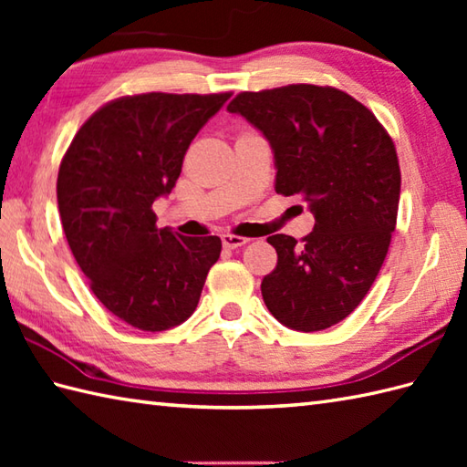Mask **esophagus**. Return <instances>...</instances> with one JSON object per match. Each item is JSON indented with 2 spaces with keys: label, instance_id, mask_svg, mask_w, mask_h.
<instances>
[{
  "label": "esophagus",
  "instance_id": "34e87169",
  "mask_svg": "<svg viewBox=\"0 0 467 467\" xmlns=\"http://www.w3.org/2000/svg\"><path fill=\"white\" fill-rule=\"evenodd\" d=\"M221 239L226 249H239V246L249 243V239H244V236H236V234H223Z\"/></svg>",
  "mask_w": 467,
  "mask_h": 467
}]
</instances>
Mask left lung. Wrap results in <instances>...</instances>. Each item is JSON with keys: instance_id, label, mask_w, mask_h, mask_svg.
Returning <instances> with one entry per match:
<instances>
[{"instance_id": "8db88e82", "label": "left lung", "mask_w": 467, "mask_h": 467, "mask_svg": "<svg viewBox=\"0 0 467 467\" xmlns=\"http://www.w3.org/2000/svg\"><path fill=\"white\" fill-rule=\"evenodd\" d=\"M269 140L275 191L303 194L313 233L273 234L279 261L261 283L266 309L295 331H323L371 289L395 231L401 172L371 110L337 88L291 84L241 92L226 108Z\"/></svg>"}]
</instances>
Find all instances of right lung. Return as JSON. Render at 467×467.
<instances>
[{
  "mask_svg": "<svg viewBox=\"0 0 467 467\" xmlns=\"http://www.w3.org/2000/svg\"><path fill=\"white\" fill-rule=\"evenodd\" d=\"M231 94L124 96L94 112L57 172V208L76 263L118 319L166 331L196 309L218 236L158 228L152 202L171 194L188 146Z\"/></svg>",
  "mask_w": 467,
  "mask_h": 467,
  "instance_id": "add662e5",
  "label": "right lung"
}]
</instances>
